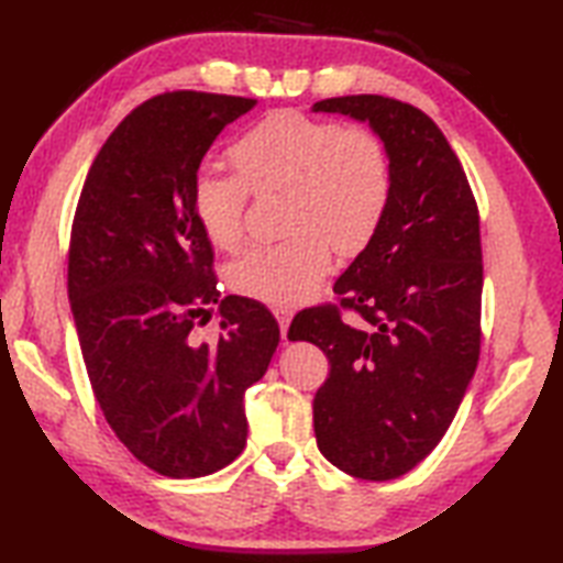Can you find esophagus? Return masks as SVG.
Segmentation results:
<instances>
[{"label": "esophagus", "mask_w": 563, "mask_h": 563, "mask_svg": "<svg viewBox=\"0 0 563 563\" xmlns=\"http://www.w3.org/2000/svg\"><path fill=\"white\" fill-rule=\"evenodd\" d=\"M273 314H275V319H278V327H280V333L285 336V333H288V327H290V309H285V307H275L273 309Z\"/></svg>", "instance_id": "1"}]
</instances>
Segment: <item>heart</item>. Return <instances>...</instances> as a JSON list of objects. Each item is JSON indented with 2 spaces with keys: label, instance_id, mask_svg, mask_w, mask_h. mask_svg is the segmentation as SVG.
Returning <instances> with one entry per match:
<instances>
[{
  "label": "heart",
  "instance_id": "b5f03b06",
  "mask_svg": "<svg viewBox=\"0 0 563 563\" xmlns=\"http://www.w3.org/2000/svg\"><path fill=\"white\" fill-rule=\"evenodd\" d=\"M230 162L234 174H196L194 214L212 246L234 251L249 194L280 190L288 236L249 249L227 271L234 292L271 307L309 300L327 278L333 246L343 256L363 251L389 208V150L365 125L275 111L234 142Z\"/></svg>",
  "mask_w": 563,
  "mask_h": 563
}]
</instances>
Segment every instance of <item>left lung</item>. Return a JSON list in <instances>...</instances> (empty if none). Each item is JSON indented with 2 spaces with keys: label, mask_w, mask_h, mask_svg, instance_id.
Instances as JSON below:
<instances>
[{
  "label": "left lung",
  "mask_w": 563,
  "mask_h": 563,
  "mask_svg": "<svg viewBox=\"0 0 563 563\" xmlns=\"http://www.w3.org/2000/svg\"><path fill=\"white\" fill-rule=\"evenodd\" d=\"M314 111L367 121L385 140L391 198L373 242L333 285L339 305L302 309L288 339L329 357L314 397L321 454L357 479L387 482L435 450L479 363V208L457 154L416 106L357 93Z\"/></svg>",
  "instance_id": "left-lung-1"
}]
</instances>
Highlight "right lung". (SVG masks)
Returning a JSON list of instances; mask_svg holds the SVG:
<instances>
[{
	"mask_svg": "<svg viewBox=\"0 0 563 563\" xmlns=\"http://www.w3.org/2000/svg\"><path fill=\"white\" fill-rule=\"evenodd\" d=\"M256 99L166 91L130 111L84 181L67 292L93 397L118 440L162 476L196 479L246 445V389L266 375L278 321L246 297L220 300L190 188L224 125ZM220 303L223 333L192 327Z\"/></svg>",
	"mask_w": 563,
	"mask_h": 563,
	"instance_id": "obj_1",
	"label": "right lung"
}]
</instances>
